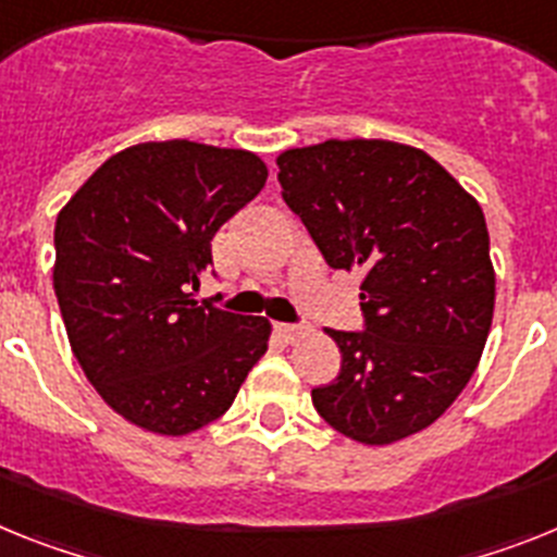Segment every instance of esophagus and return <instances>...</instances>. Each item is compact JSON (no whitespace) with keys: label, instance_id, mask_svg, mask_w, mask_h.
Listing matches in <instances>:
<instances>
[{"label":"esophagus","instance_id":"esophagus-1","mask_svg":"<svg viewBox=\"0 0 557 557\" xmlns=\"http://www.w3.org/2000/svg\"><path fill=\"white\" fill-rule=\"evenodd\" d=\"M274 331H277V336L283 338V342L294 345V342H299V338H306L308 327H302V325H283V322H280V325H274Z\"/></svg>","mask_w":557,"mask_h":557}]
</instances>
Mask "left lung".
<instances>
[{
  "mask_svg": "<svg viewBox=\"0 0 557 557\" xmlns=\"http://www.w3.org/2000/svg\"><path fill=\"white\" fill-rule=\"evenodd\" d=\"M277 168L327 265L361 274L367 331H327L342 370L311 393L319 418L361 446L423 432L466 389L491 333L480 201L429 153L389 139L288 148Z\"/></svg>",
  "mask_w": 557,
  "mask_h": 557,
  "instance_id": "1",
  "label": "left lung"
}]
</instances>
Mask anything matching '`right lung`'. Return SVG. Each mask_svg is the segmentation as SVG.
<instances>
[{"label": "right lung", "instance_id": "1", "mask_svg": "<svg viewBox=\"0 0 557 557\" xmlns=\"http://www.w3.org/2000/svg\"><path fill=\"white\" fill-rule=\"evenodd\" d=\"M244 148L168 139L106 159L55 219V285L70 347L128 423L185 437L219 420L263 359L272 322L198 306L212 238L263 190Z\"/></svg>", "mask_w": 557, "mask_h": 557}]
</instances>
